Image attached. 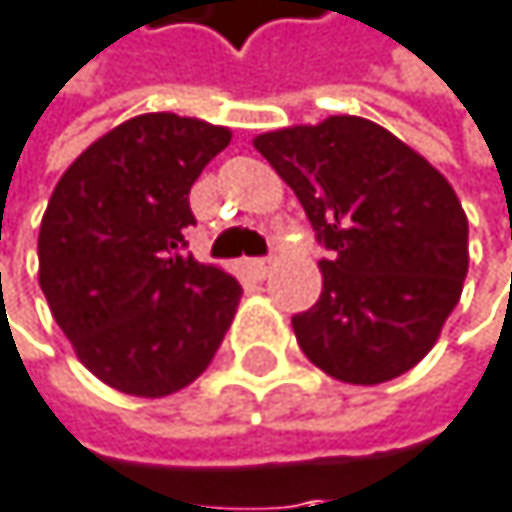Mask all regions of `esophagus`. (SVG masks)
Instances as JSON below:
<instances>
[{
  "instance_id": "obj_1",
  "label": "esophagus",
  "mask_w": 512,
  "mask_h": 512,
  "mask_svg": "<svg viewBox=\"0 0 512 512\" xmlns=\"http://www.w3.org/2000/svg\"><path fill=\"white\" fill-rule=\"evenodd\" d=\"M247 268H250V274H253V277L265 280V277L274 271V259H250V262H247Z\"/></svg>"
}]
</instances>
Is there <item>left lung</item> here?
I'll return each mask as SVG.
<instances>
[{"instance_id":"obj_1","label":"left lung","mask_w":512,"mask_h":512,"mask_svg":"<svg viewBox=\"0 0 512 512\" xmlns=\"http://www.w3.org/2000/svg\"><path fill=\"white\" fill-rule=\"evenodd\" d=\"M253 147L332 250L319 262V301L292 316L304 356L353 386L410 371L437 344L468 274V217L450 180L350 114L262 132Z\"/></svg>"}]
</instances>
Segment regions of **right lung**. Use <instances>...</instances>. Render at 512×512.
Here are the masks:
<instances>
[{
    "label": "right lung",
    "instance_id": "add662e5",
    "mask_svg": "<svg viewBox=\"0 0 512 512\" xmlns=\"http://www.w3.org/2000/svg\"><path fill=\"white\" fill-rule=\"evenodd\" d=\"M232 132L168 111L93 141L59 177L38 232V283L75 356L102 383L165 398L223 344L241 283L186 253L189 186Z\"/></svg>",
    "mask_w": 512,
    "mask_h": 512
}]
</instances>
